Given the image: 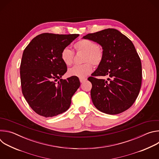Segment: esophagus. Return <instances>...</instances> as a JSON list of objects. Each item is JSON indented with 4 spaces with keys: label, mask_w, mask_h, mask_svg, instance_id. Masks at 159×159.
<instances>
[{
    "label": "esophagus",
    "mask_w": 159,
    "mask_h": 159,
    "mask_svg": "<svg viewBox=\"0 0 159 159\" xmlns=\"http://www.w3.org/2000/svg\"><path fill=\"white\" fill-rule=\"evenodd\" d=\"M86 80H87V79H85V78H80V82L81 83H83V82H84Z\"/></svg>",
    "instance_id": "obj_1"
}]
</instances>
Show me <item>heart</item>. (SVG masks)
I'll use <instances>...</instances> for the list:
<instances>
[{
    "label": "heart",
    "instance_id": "heart-1",
    "mask_svg": "<svg viewBox=\"0 0 159 159\" xmlns=\"http://www.w3.org/2000/svg\"><path fill=\"white\" fill-rule=\"evenodd\" d=\"M74 48L77 52H84V62L85 63L80 65H75L68 70L70 76L84 78L92 72L93 70V63L98 66L103 58L102 50L98 47L97 44L93 41L87 39H82L74 44ZM62 61L67 66L72 64L74 57V53L69 48H64L60 54Z\"/></svg>",
    "mask_w": 159,
    "mask_h": 159
}]
</instances>
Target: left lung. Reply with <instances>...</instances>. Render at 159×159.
Here are the masks:
<instances>
[{"instance_id": "1", "label": "left lung", "mask_w": 159, "mask_h": 159, "mask_svg": "<svg viewBox=\"0 0 159 159\" xmlns=\"http://www.w3.org/2000/svg\"><path fill=\"white\" fill-rule=\"evenodd\" d=\"M102 47L103 58L88 80L94 106L108 115H117L129 109L137 99L142 85L140 58L131 41L118 30L108 28L83 37ZM109 76V81L98 76Z\"/></svg>"}]
</instances>
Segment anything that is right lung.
Here are the masks:
<instances>
[{"label":"right lung","mask_w":159,"mask_h":159,"mask_svg":"<svg viewBox=\"0 0 159 159\" xmlns=\"http://www.w3.org/2000/svg\"><path fill=\"white\" fill-rule=\"evenodd\" d=\"M79 34L43 33L34 38L22 53L20 66L22 93L32 109L45 118L68 110L80 87L77 77L63 80L67 71L61 52Z\"/></svg>","instance_id":"1"}]
</instances>
